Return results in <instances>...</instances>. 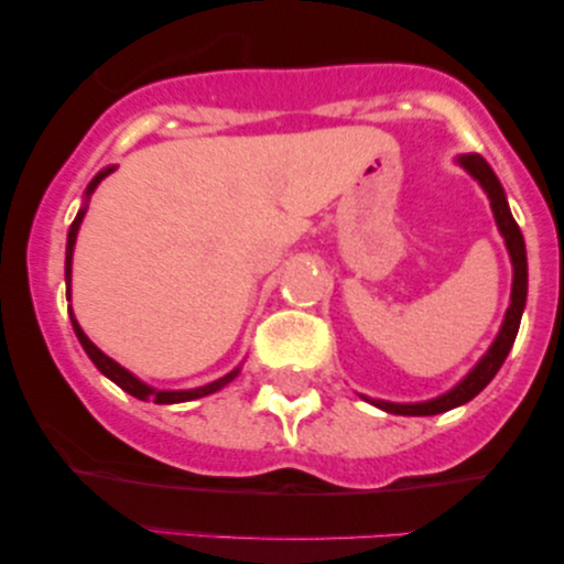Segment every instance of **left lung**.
<instances>
[{"instance_id":"8db88e82","label":"left lung","mask_w":564,"mask_h":564,"mask_svg":"<svg viewBox=\"0 0 564 564\" xmlns=\"http://www.w3.org/2000/svg\"><path fill=\"white\" fill-rule=\"evenodd\" d=\"M457 161L467 169L469 174L475 176L477 182H480V187L488 192V199H490L492 215H496L498 230H500V236L506 238L508 253H511V264H513L511 305H508L503 326H500V334L496 336V341H492L490 349L485 351V357L477 361L473 372H469L465 380L457 384V388H452L449 392H444V395H438L434 400H426V403H388V400H372V398L361 395L367 400V403H372L377 408H382V411L395 413V415H436V413L452 411V408H457V405L469 403V400H473L477 392H480L485 384H488L492 377H496L500 365L506 361L508 351H511V346L516 341V334H519L521 313H523V307H527V288H529L527 246H523V236H521L519 223L513 220L511 210H508L506 192H503V187H500L498 176L492 174L488 161H485L480 153H467V156H459Z\"/></svg>"}]
</instances>
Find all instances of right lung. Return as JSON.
Wrapping results in <instances>:
<instances>
[{"instance_id": "obj_1", "label": "right lung", "mask_w": 564, "mask_h": 564, "mask_svg": "<svg viewBox=\"0 0 564 564\" xmlns=\"http://www.w3.org/2000/svg\"><path fill=\"white\" fill-rule=\"evenodd\" d=\"M110 172H115V169L107 166L105 172H99V174L95 176V180L89 182V187H87V197L91 195V192L97 189V184L102 182L105 176L110 174ZM84 213H87V207H82V210L76 213V218H74V223H72V228H68V241H66V300H72V259H74L76 234H79V226H82V220H84ZM68 315H72V326H74V334H76V338H79V344L84 346V351L89 354V359L95 361V367L99 369V372H102L105 377H110V380H112L115 384H118V388H122V390L128 392V395H133V398H138V400H153V403H159V405L187 403V400L205 398V395H210V392H218L220 388H226V384H228L230 380H234V377L238 375V369H234V372H228L226 377H220V380H215V382H210V384H203V388H195V390H156V388H151V384H145V382L138 380L135 375H130L126 367H120L118 361L107 357L105 351H99L97 346L89 341L87 334H84L79 323H76L74 313H72V307H68Z\"/></svg>"}]
</instances>
